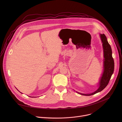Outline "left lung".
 I'll use <instances>...</instances> for the list:
<instances>
[{
	"mask_svg": "<svg viewBox=\"0 0 122 122\" xmlns=\"http://www.w3.org/2000/svg\"><path fill=\"white\" fill-rule=\"evenodd\" d=\"M99 36L102 43L104 58L103 60V71L99 81L98 88L96 91L90 94H82L76 91L77 93L81 95L89 96L102 91L109 83L114 71V63L112 56L111 47L108 43L107 39L105 35L104 34H99Z\"/></svg>",
	"mask_w": 122,
	"mask_h": 122,
	"instance_id": "left-lung-1",
	"label": "left lung"
}]
</instances>
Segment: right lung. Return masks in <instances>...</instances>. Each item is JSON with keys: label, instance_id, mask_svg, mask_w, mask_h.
<instances>
[{"label": "right lung", "instance_id": "add662e5", "mask_svg": "<svg viewBox=\"0 0 122 122\" xmlns=\"http://www.w3.org/2000/svg\"><path fill=\"white\" fill-rule=\"evenodd\" d=\"M20 93H21V92H20Z\"/></svg>", "mask_w": 122, "mask_h": 122}]
</instances>
